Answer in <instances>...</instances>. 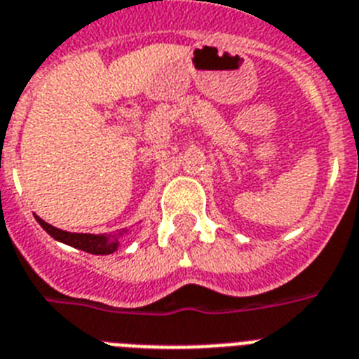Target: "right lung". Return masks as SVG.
I'll return each instance as SVG.
<instances>
[{
	"label": "right lung",
	"mask_w": 359,
	"mask_h": 359,
	"mask_svg": "<svg viewBox=\"0 0 359 359\" xmlns=\"http://www.w3.org/2000/svg\"><path fill=\"white\" fill-rule=\"evenodd\" d=\"M36 222L43 226V231L54 238L60 243H65L74 249L85 250L88 254H97V256H107V254H114L121 245V238L130 232V229L112 232V234H83V232H69L61 231L57 226H52L50 223L43 222L41 217L36 216Z\"/></svg>",
	"instance_id": "add662e5"
}]
</instances>
